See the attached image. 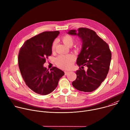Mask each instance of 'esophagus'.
Returning a JSON list of instances; mask_svg holds the SVG:
<instances>
[{
	"instance_id": "esophagus-1",
	"label": "esophagus",
	"mask_w": 130,
	"mask_h": 130,
	"mask_svg": "<svg viewBox=\"0 0 130 130\" xmlns=\"http://www.w3.org/2000/svg\"><path fill=\"white\" fill-rule=\"evenodd\" d=\"M68 73H69V71H65V74L66 75H67L68 74Z\"/></svg>"
}]
</instances>
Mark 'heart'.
Instances as JSON below:
<instances>
[{
    "label": "heart",
    "mask_w": 130,
    "mask_h": 130,
    "mask_svg": "<svg viewBox=\"0 0 130 130\" xmlns=\"http://www.w3.org/2000/svg\"><path fill=\"white\" fill-rule=\"evenodd\" d=\"M61 40L64 43V44L68 47H71L74 43V39L69 35H66L63 36L61 38ZM56 44L57 41H54L52 46V50L53 51L55 50ZM74 61V58L71 55H60L56 58V63L57 65L59 67L64 69L70 68Z\"/></svg>",
    "instance_id": "1"
}]
</instances>
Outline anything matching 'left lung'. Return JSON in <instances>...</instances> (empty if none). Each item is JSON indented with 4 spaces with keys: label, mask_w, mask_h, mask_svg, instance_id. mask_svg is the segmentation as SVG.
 Here are the masks:
<instances>
[{
    "label": "left lung",
    "mask_w": 130,
    "mask_h": 130,
    "mask_svg": "<svg viewBox=\"0 0 130 130\" xmlns=\"http://www.w3.org/2000/svg\"><path fill=\"white\" fill-rule=\"evenodd\" d=\"M67 34L77 36L82 42L76 60L80 67L75 72L76 78L72 86L80 91L92 92L100 87L108 73L111 60L109 47L94 31L87 28L70 30ZM84 66L87 67V71L81 69Z\"/></svg>",
    "instance_id": "left-lung-1"
}]
</instances>
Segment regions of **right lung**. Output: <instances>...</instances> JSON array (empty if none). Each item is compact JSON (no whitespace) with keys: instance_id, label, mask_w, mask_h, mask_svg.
<instances>
[{"instance_id":"add662e5","label":"right lung","mask_w":130,"mask_h":130,"mask_svg":"<svg viewBox=\"0 0 130 130\" xmlns=\"http://www.w3.org/2000/svg\"><path fill=\"white\" fill-rule=\"evenodd\" d=\"M59 31H44L26 40L18 55V65L25 84L33 91L47 95L57 87L64 72L56 67L48 71L43 66L52 54V46Z\"/></svg>"}]
</instances>
